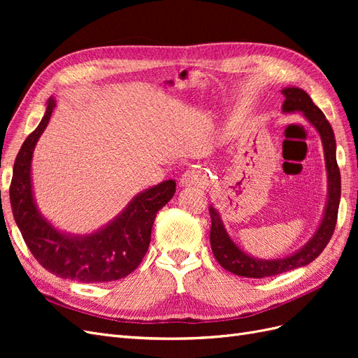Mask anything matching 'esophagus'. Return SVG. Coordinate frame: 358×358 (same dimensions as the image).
Here are the masks:
<instances>
[{"label": "esophagus", "instance_id": "obj_1", "mask_svg": "<svg viewBox=\"0 0 358 358\" xmlns=\"http://www.w3.org/2000/svg\"><path fill=\"white\" fill-rule=\"evenodd\" d=\"M180 187H191V185H206V178L199 170H187L179 179Z\"/></svg>", "mask_w": 358, "mask_h": 358}]
</instances>
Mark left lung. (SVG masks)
<instances>
[{
  "label": "left lung",
  "mask_w": 358,
  "mask_h": 358,
  "mask_svg": "<svg viewBox=\"0 0 358 358\" xmlns=\"http://www.w3.org/2000/svg\"><path fill=\"white\" fill-rule=\"evenodd\" d=\"M285 101L282 110L285 113L301 112L306 116L308 121L317 128L321 136L324 154H326V167L329 175V200L324 212V218L321 221L320 229L315 236L303 246L299 252L280 259H257L246 255L242 249L230 239L227 234L220 215L210 208V246L212 252L225 270L229 272L245 276V278H267L279 273L288 272V270L306 266L313 262L330 242L336 221H338V210L341 201V171L336 161V140L333 134V128L329 124L326 115L313 104L310 96L299 88H285L282 90Z\"/></svg>",
  "instance_id": "left-lung-1"
}]
</instances>
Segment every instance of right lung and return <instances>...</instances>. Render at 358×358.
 I'll list each match as a JSON object with an SVG mask.
<instances>
[{"label":"right lung","mask_w":358,"mask_h":358,"mask_svg":"<svg viewBox=\"0 0 358 358\" xmlns=\"http://www.w3.org/2000/svg\"><path fill=\"white\" fill-rule=\"evenodd\" d=\"M55 109H48L38 127L20 146L10 183V204L24 241L37 262L50 273L85 284L110 282L125 278L142 262L157 212L176 192V182L166 180L146 189L103 230L91 236L71 237L57 231L38 213L31 189V159L38 137Z\"/></svg>","instance_id":"1"}]
</instances>
